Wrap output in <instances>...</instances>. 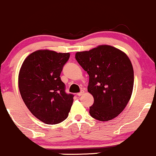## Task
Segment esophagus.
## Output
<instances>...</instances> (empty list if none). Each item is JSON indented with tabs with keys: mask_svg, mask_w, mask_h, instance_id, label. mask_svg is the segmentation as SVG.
I'll use <instances>...</instances> for the list:
<instances>
[{
	"mask_svg": "<svg viewBox=\"0 0 156 156\" xmlns=\"http://www.w3.org/2000/svg\"><path fill=\"white\" fill-rule=\"evenodd\" d=\"M83 93H84V91L82 90L81 92H80V93H77V96H81L82 95H83Z\"/></svg>",
	"mask_w": 156,
	"mask_h": 156,
	"instance_id": "esophagus-1",
	"label": "esophagus"
}]
</instances>
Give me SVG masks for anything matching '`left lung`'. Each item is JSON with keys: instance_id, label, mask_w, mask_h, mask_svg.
<instances>
[{"instance_id": "left-lung-1", "label": "left lung", "mask_w": 156, "mask_h": 156, "mask_svg": "<svg viewBox=\"0 0 156 156\" xmlns=\"http://www.w3.org/2000/svg\"><path fill=\"white\" fill-rule=\"evenodd\" d=\"M75 58L89 75L87 91L94 103L92 118L107 121L116 118L129 103L133 87V69L123 52L109 45L78 52Z\"/></svg>"}]
</instances>
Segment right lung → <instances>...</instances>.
<instances>
[{"label": "right lung", "mask_w": 156, "mask_h": 156, "mask_svg": "<svg viewBox=\"0 0 156 156\" xmlns=\"http://www.w3.org/2000/svg\"><path fill=\"white\" fill-rule=\"evenodd\" d=\"M69 53L38 50L24 60L19 74L20 95L27 109L41 121L54 125L67 118L74 95L66 93L60 77Z\"/></svg>", "instance_id": "right-lung-1"}]
</instances>
